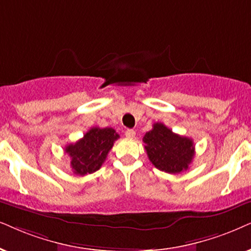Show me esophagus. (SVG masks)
<instances>
[{
	"mask_svg": "<svg viewBox=\"0 0 251 251\" xmlns=\"http://www.w3.org/2000/svg\"><path fill=\"white\" fill-rule=\"evenodd\" d=\"M125 135H126V138L133 139L135 136V131L134 129H127V131L125 132Z\"/></svg>",
	"mask_w": 251,
	"mask_h": 251,
	"instance_id": "obj_1",
	"label": "esophagus"
}]
</instances>
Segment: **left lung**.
Wrapping results in <instances>:
<instances>
[{
	"label": "left lung",
	"mask_w": 251,
	"mask_h": 251,
	"mask_svg": "<svg viewBox=\"0 0 251 251\" xmlns=\"http://www.w3.org/2000/svg\"><path fill=\"white\" fill-rule=\"evenodd\" d=\"M142 140L149 161L164 173L179 174L188 170L195 156L192 139L176 134L161 123L154 124Z\"/></svg>",
	"instance_id": "obj_1"
}]
</instances>
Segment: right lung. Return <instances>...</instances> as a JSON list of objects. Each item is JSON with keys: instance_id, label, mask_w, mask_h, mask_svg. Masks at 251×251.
Masks as SVG:
<instances>
[{"instance_id": "add662e5", "label": "right lung", "mask_w": 251, "mask_h": 251, "mask_svg": "<svg viewBox=\"0 0 251 251\" xmlns=\"http://www.w3.org/2000/svg\"><path fill=\"white\" fill-rule=\"evenodd\" d=\"M118 138L113 128L93 127L80 140L68 145L65 151L71 156L74 174L84 176L100 169Z\"/></svg>"}]
</instances>
